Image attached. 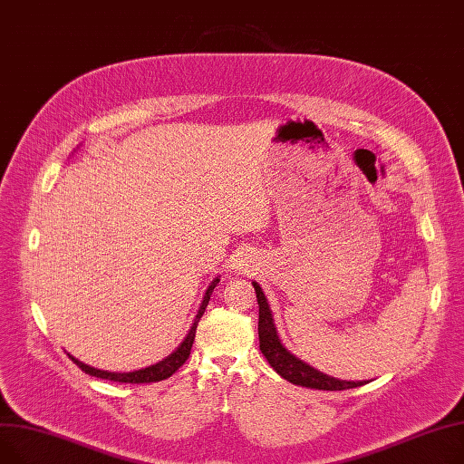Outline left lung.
<instances>
[{
  "instance_id": "left-lung-1",
  "label": "left lung",
  "mask_w": 464,
  "mask_h": 464,
  "mask_svg": "<svg viewBox=\"0 0 464 464\" xmlns=\"http://www.w3.org/2000/svg\"><path fill=\"white\" fill-rule=\"evenodd\" d=\"M256 299H258V339H260V350L269 362V365L277 371L288 382L295 386H304L311 390H328V392H341V390H352L367 384V380L362 382H348V380H339L334 376L324 374L316 371L314 367L307 365L299 358H295L290 350L285 348L277 335V328L274 324V314L267 305V299L260 288L258 283H253Z\"/></svg>"
}]
</instances>
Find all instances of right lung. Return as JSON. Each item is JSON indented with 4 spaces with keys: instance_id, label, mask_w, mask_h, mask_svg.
Here are the masks:
<instances>
[{
    "instance_id": "obj_1",
    "label": "right lung",
    "mask_w": 464,
    "mask_h": 464,
    "mask_svg": "<svg viewBox=\"0 0 464 464\" xmlns=\"http://www.w3.org/2000/svg\"><path fill=\"white\" fill-rule=\"evenodd\" d=\"M217 283H219V277H215L211 281V285L208 286L206 294H204V299L200 304V309H198V314L193 322V325H190V330L187 334V337L183 339V343L170 353L169 358H165L162 362L155 363V365H150L146 369H139V371H132V372H108V371H101V369H95V367H90L86 363L78 362L74 356H71V353H67V356L82 369L86 374L90 376H97V378H104V380H114V382H123V384H150V382H160V380H167L170 378L188 358L190 353V348H193V343H195V334H197V325L209 304V297H211V292L213 288L217 286Z\"/></svg>"
}]
</instances>
